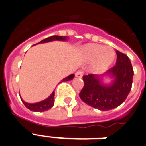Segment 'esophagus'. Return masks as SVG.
<instances>
[{
    "label": "esophagus",
    "instance_id": "34e87169",
    "mask_svg": "<svg viewBox=\"0 0 146 146\" xmlns=\"http://www.w3.org/2000/svg\"><path fill=\"white\" fill-rule=\"evenodd\" d=\"M82 74H83V72L82 71H77L75 73V77H82Z\"/></svg>",
    "mask_w": 146,
    "mask_h": 146
}]
</instances>
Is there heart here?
Returning a JSON list of instances; mask_svg holds the SVG:
<instances>
[{
  "label": "heart",
  "mask_w": 146,
  "mask_h": 146,
  "mask_svg": "<svg viewBox=\"0 0 146 146\" xmlns=\"http://www.w3.org/2000/svg\"><path fill=\"white\" fill-rule=\"evenodd\" d=\"M87 60H93L91 69L95 72H102L108 68L115 59V52L111 47H105L100 44L87 45L84 50Z\"/></svg>",
  "instance_id": "1"
}]
</instances>
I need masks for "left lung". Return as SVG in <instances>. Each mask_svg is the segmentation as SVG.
<instances>
[{
	"mask_svg": "<svg viewBox=\"0 0 146 146\" xmlns=\"http://www.w3.org/2000/svg\"><path fill=\"white\" fill-rule=\"evenodd\" d=\"M116 64L105 74L83 76L84 87L80 97L87 104L106 111L117 108L126 100L132 85L134 72L128 56L117 50ZM112 79L110 84L103 82L104 77Z\"/></svg>",
	"mask_w": 146,
	"mask_h": 146,
	"instance_id": "obj_1",
	"label": "left lung"
}]
</instances>
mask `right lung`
<instances>
[{
    "label": "right lung",
    "instance_id": "obj_1",
    "mask_svg": "<svg viewBox=\"0 0 146 146\" xmlns=\"http://www.w3.org/2000/svg\"><path fill=\"white\" fill-rule=\"evenodd\" d=\"M67 36H52L48 37V38L43 39L42 41H41L40 42H38V44L41 43H47V42H53V41H63V42H65L67 41ZM74 74H70L68 77H65L64 79L62 80L60 82H64V81H69L71 80H72L74 78ZM54 96H55V91L51 94L50 96L48 98H47L46 99L43 100V101L38 102L36 103H28L26 102L23 101V99L20 97L22 102H23V104H25V106L28 109H29L30 110L33 112H44L47 111L48 110H50V108H52L54 105V103H55V99H54Z\"/></svg>",
    "mask_w": 146,
    "mask_h": 146
}]
</instances>
